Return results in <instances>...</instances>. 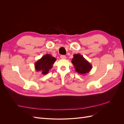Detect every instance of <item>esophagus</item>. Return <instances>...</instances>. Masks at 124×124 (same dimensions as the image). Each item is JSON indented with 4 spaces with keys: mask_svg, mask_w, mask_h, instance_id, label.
<instances>
[{
    "mask_svg": "<svg viewBox=\"0 0 124 124\" xmlns=\"http://www.w3.org/2000/svg\"><path fill=\"white\" fill-rule=\"evenodd\" d=\"M61 58L62 59H65L66 58V56L65 55H61Z\"/></svg>",
    "mask_w": 124,
    "mask_h": 124,
    "instance_id": "34e87169",
    "label": "esophagus"
}]
</instances>
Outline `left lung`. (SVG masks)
I'll return each instance as SVG.
<instances>
[{"mask_svg": "<svg viewBox=\"0 0 124 124\" xmlns=\"http://www.w3.org/2000/svg\"><path fill=\"white\" fill-rule=\"evenodd\" d=\"M71 62L74 67L75 70L78 74L88 73L92 69V65L80 54H74Z\"/></svg>", "mask_w": 124, "mask_h": 124, "instance_id": "8db88e82", "label": "left lung"}]
</instances>
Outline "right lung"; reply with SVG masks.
Wrapping results in <instances>:
<instances>
[{"label":"right lung","mask_w":124,"mask_h":124,"mask_svg":"<svg viewBox=\"0 0 124 124\" xmlns=\"http://www.w3.org/2000/svg\"><path fill=\"white\" fill-rule=\"evenodd\" d=\"M56 59L50 54H46L35 63V68L37 72H41L43 75L46 74L52 69Z\"/></svg>","instance_id":"1"}]
</instances>
